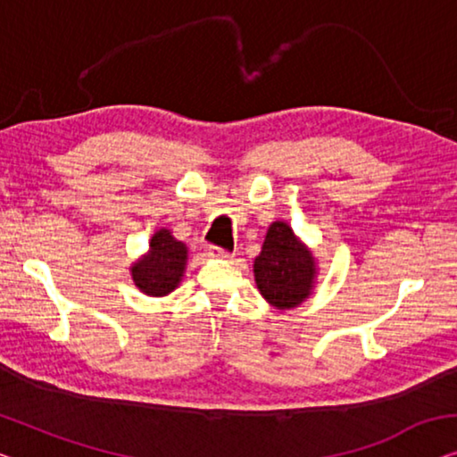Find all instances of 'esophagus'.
<instances>
[{"label":"esophagus","instance_id":"1","mask_svg":"<svg viewBox=\"0 0 457 457\" xmlns=\"http://www.w3.org/2000/svg\"><path fill=\"white\" fill-rule=\"evenodd\" d=\"M209 252H211V254H213V256H217V258H234V252L223 250V248H217V246H211Z\"/></svg>","mask_w":457,"mask_h":457}]
</instances>
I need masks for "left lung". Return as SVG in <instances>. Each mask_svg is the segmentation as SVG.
Returning <instances> with one entry per match:
<instances>
[{
	"label": "left lung",
	"mask_w": 457,
	"mask_h": 457,
	"mask_svg": "<svg viewBox=\"0 0 457 457\" xmlns=\"http://www.w3.org/2000/svg\"><path fill=\"white\" fill-rule=\"evenodd\" d=\"M314 256L287 223L275 221L254 261V278L262 297L281 310L295 308L314 285Z\"/></svg>",
	"instance_id": "left-lung-1"
}]
</instances>
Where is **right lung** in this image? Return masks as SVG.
<instances>
[{"mask_svg": "<svg viewBox=\"0 0 457 457\" xmlns=\"http://www.w3.org/2000/svg\"><path fill=\"white\" fill-rule=\"evenodd\" d=\"M187 264V246L168 229H160L149 242L145 258L131 269L133 281L147 295H166L180 283Z\"/></svg>", "mask_w": 457, "mask_h": 457, "instance_id": "1", "label": "right lung"}]
</instances>
